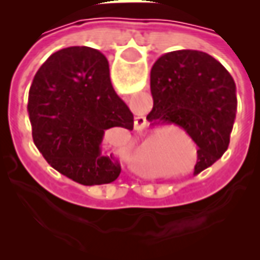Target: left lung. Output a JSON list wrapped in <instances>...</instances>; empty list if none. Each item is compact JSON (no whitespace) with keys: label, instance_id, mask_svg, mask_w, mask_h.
<instances>
[{"label":"left lung","instance_id":"left-lung-1","mask_svg":"<svg viewBox=\"0 0 260 260\" xmlns=\"http://www.w3.org/2000/svg\"><path fill=\"white\" fill-rule=\"evenodd\" d=\"M153 108L147 118L174 122L189 134L198 149L193 175L223 156L237 111L233 76L212 55L178 50L161 55L150 71Z\"/></svg>","mask_w":260,"mask_h":260}]
</instances>
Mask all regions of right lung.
Here are the masks:
<instances>
[{
	"label": "right lung",
	"instance_id": "right-lung-1",
	"mask_svg": "<svg viewBox=\"0 0 260 260\" xmlns=\"http://www.w3.org/2000/svg\"><path fill=\"white\" fill-rule=\"evenodd\" d=\"M37 149L47 163L82 185L118 178L121 167L102 153L106 131L134 128V114L115 93L106 55L86 46L59 50L37 71L29 91Z\"/></svg>",
	"mask_w": 260,
	"mask_h": 260
}]
</instances>
